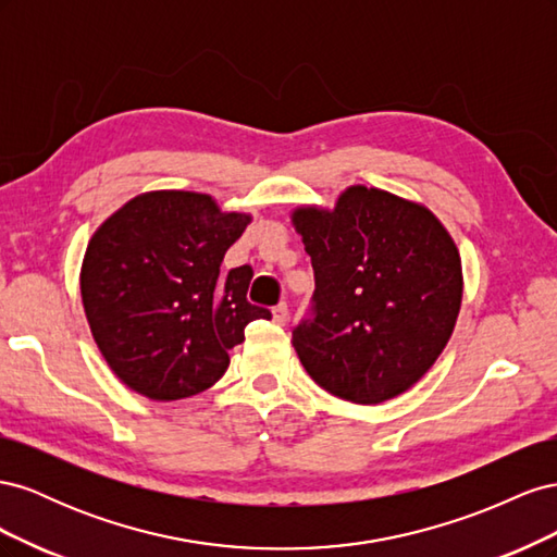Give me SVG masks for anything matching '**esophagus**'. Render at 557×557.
<instances>
[{"instance_id":"esophagus-1","label":"esophagus","mask_w":557,"mask_h":557,"mask_svg":"<svg viewBox=\"0 0 557 557\" xmlns=\"http://www.w3.org/2000/svg\"><path fill=\"white\" fill-rule=\"evenodd\" d=\"M272 315H274V323H276V325H285V323H288V305H285V301H281V305H276V307L272 309Z\"/></svg>"}]
</instances>
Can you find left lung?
Returning <instances> with one entry per match:
<instances>
[{
    "label": "left lung",
    "instance_id": "8db88e82",
    "mask_svg": "<svg viewBox=\"0 0 557 557\" xmlns=\"http://www.w3.org/2000/svg\"><path fill=\"white\" fill-rule=\"evenodd\" d=\"M315 276L311 318L293 330L307 374L334 397L407 393L446 348L462 305V262L430 209L350 185L334 209L297 207Z\"/></svg>",
    "mask_w": 557,
    "mask_h": 557
}]
</instances>
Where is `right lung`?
Here are the masks:
<instances>
[{"instance_id": "1", "label": "right lung", "mask_w": 557, "mask_h": 557, "mask_svg": "<svg viewBox=\"0 0 557 557\" xmlns=\"http://www.w3.org/2000/svg\"><path fill=\"white\" fill-rule=\"evenodd\" d=\"M248 223L211 195L153 190L97 227L81 267L83 309L107 364L134 393L156 401L205 393L250 320L272 318L246 299L248 264L221 276Z\"/></svg>"}]
</instances>
